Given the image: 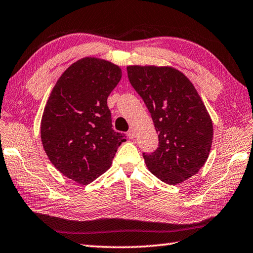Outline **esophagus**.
Masks as SVG:
<instances>
[{"label": "esophagus", "instance_id": "esophagus-1", "mask_svg": "<svg viewBox=\"0 0 253 253\" xmlns=\"http://www.w3.org/2000/svg\"><path fill=\"white\" fill-rule=\"evenodd\" d=\"M127 135H128V137H129V139H133V138L136 137V132L133 129H130L129 131H128Z\"/></svg>", "mask_w": 253, "mask_h": 253}]
</instances>
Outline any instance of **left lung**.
<instances>
[{
    "label": "left lung",
    "mask_w": 253,
    "mask_h": 253,
    "mask_svg": "<svg viewBox=\"0 0 253 253\" xmlns=\"http://www.w3.org/2000/svg\"><path fill=\"white\" fill-rule=\"evenodd\" d=\"M128 79L145 102L159 133V147L143 153L148 169L176 185L205 165L212 142V122L192 82L172 67L128 66Z\"/></svg>",
    "instance_id": "1"
}]
</instances>
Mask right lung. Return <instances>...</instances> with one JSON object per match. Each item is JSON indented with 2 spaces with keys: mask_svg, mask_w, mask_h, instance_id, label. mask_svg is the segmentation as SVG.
Masks as SVG:
<instances>
[{
  "mask_svg": "<svg viewBox=\"0 0 253 253\" xmlns=\"http://www.w3.org/2000/svg\"><path fill=\"white\" fill-rule=\"evenodd\" d=\"M122 79L121 68L85 57L72 63L44 106L41 136L58 171L86 185L112 165L125 136L113 129L107 97Z\"/></svg>",
  "mask_w": 253,
  "mask_h": 253,
  "instance_id": "add662e5",
  "label": "right lung"
}]
</instances>
